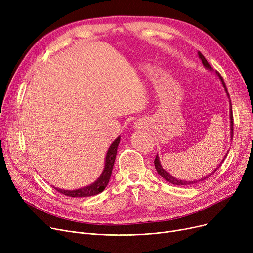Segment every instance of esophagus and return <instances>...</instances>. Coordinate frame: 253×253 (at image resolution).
Listing matches in <instances>:
<instances>
[{"label": "esophagus", "mask_w": 253, "mask_h": 253, "mask_svg": "<svg viewBox=\"0 0 253 253\" xmlns=\"http://www.w3.org/2000/svg\"><path fill=\"white\" fill-rule=\"evenodd\" d=\"M134 125L136 129H143L145 127V123L142 122L141 120H137V121L134 123Z\"/></svg>", "instance_id": "obj_1"}]
</instances>
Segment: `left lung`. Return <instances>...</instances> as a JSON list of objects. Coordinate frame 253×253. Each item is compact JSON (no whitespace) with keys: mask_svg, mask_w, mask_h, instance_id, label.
<instances>
[{"mask_svg":"<svg viewBox=\"0 0 253 253\" xmlns=\"http://www.w3.org/2000/svg\"><path fill=\"white\" fill-rule=\"evenodd\" d=\"M198 55H199V58H201L202 63H203V65L205 66V68H206L207 70L212 71L211 65L208 63V61H207V60H206V58L203 56L202 53H201V52H198ZM216 75H217V76H218V78L220 79L221 84H222V86H223V88H224L225 92H227V94H228V97H230L229 93H228V90H227V87H225V84H224V82H223V79H222V77L220 76V74H219L218 72H216ZM230 120H231V121H230V122H231V138H233V135H234V119H233V111H232V103H231V100H230ZM225 157H227V155L224 156V158L222 159V161H221V162H220V164L217 166V168H215V170H214L213 172H211L210 174H208V175H206V176L202 177L201 179L194 180V181L181 180V179H179V178H175V177H173L172 175H170L167 171H165V170L163 169V167H162V165H161V163H160V160H159V157H158V155L156 156V159H155L154 163H155V167H156V170H157V172H158V174L160 175L161 177H163L165 180H167L168 182H170V183H172V184H174V185H191V184H195V183H197V182H199V181H203V180H205V179L209 178L212 174H214V173H215V171H217V169H218V168L221 166V164L223 163V160L225 159Z\"/></svg>","mask_w":253,"mask_h":253,"instance_id":"1","label":"left lung"}]
</instances>
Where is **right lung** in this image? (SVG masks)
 Listing matches in <instances>:
<instances>
[{"mask_svg": "<svg viewBox=\"0 0 253 253\" xmlns=\"http://www.w3.org/2000/svg\"><path fill=\"white\" fill-rule=\"evenodd\" d=\"M119 143H120V136L111 144V147L109 148L108 153H106V157H105L104 169L102 171L101 175L98 177V179L96 181H94L92 184L88 185V187L81 188V189H78V190H73V191L61 190V189H57L55 187H53V188H54L56 191H58L59 193L65 195V196H70V197H74V198L90 197V196H94V195H97V194L101 193L105 189V187L108 185V183L110 181Z\"/></svg>", "mask_w": 253, "mask_h": 253, "instance_id": "obj_1", "label": "right lung"}]
</instances>
